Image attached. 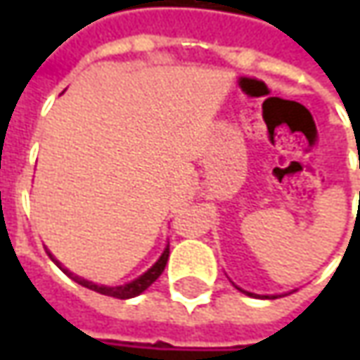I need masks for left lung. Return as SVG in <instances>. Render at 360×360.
<instances>
[{"mask_svg":"<svg viewBox=\"0 0 360 360\" xmlns=\"http://www.w3.org/2000/svg\"><path fill=\"white\" fill-rule=\"evenodd\" d=\"M236 288H238V286H236ZM238 290H242V288H238ZM242 292H244V295H252V292H246V290H242ZM276 298V297H274Z\"/></svg>","mask_w":360,"mask_h":360,"instance_id":"8db88e82","label":"left lung"}]
</instances>
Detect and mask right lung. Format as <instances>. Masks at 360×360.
<instances>
[{"mask_svg": "<svg viewBox=\"0 0 360 360\" xmlns=\"http://www.w3.org/2000/svg\"><path fill=\"white\" fill-rule=\"evenodd\" d=\"M51 256V255H49ZM168 256H170V244L164 248V252L160 256L158 260H156V264L152 266V269H148L142 274V276H138L136 281H131L128 284H122V286H104V284H94L90 281H86V278H79L76 274H72L68 269H63L62 264L51 256V260L60 266V269L68 274V276H72L77 284H82V286H86V288H90V290H96V292H100V295H105V297H114V298H134L138 297V295H142L148 286H152V284L158 281V276L164 272L166 269V262H168Z\"/></svg>", "mask_w": 360, "mask_h": 360, "instance_id": "obj_1", "label": "right lung"}]
</instances>
